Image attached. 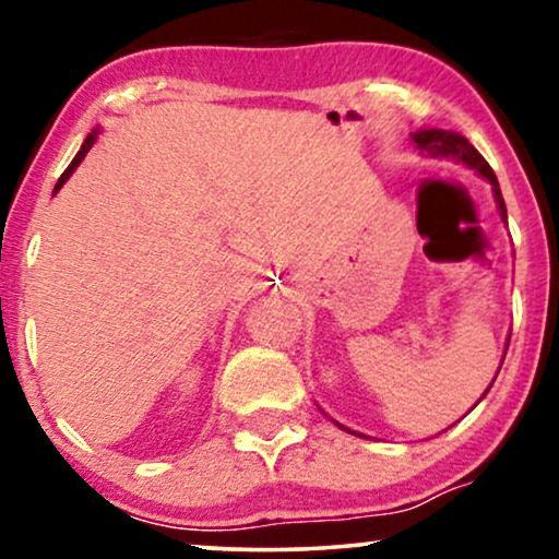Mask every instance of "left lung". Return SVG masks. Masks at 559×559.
<instances>
[{
	"label": "left lung",
	"instance_id": "1",
	"mask_svg": "<svg viewBox=\"0 0 559 559\" xmlns=\"http://www.w3.org/2000/svg\"><path fill=\"white\" fill-rule=\"evenodd\" d=\"M412 142H415L417 150H423L425 155L438 157V159H455V163H463L465 167H471V170H476L480 178H486L488 182H491L496 205H499L501 218L507 221V203H503L499 180H496L491 165L486 163L484 155H480V152L473 147V144L465 140L463 134L445 132V129H417V132H412ZM488 389H491V386H488ZM488 389H486V392H488ZM335 425H338V423H335ZM338 427H341V430H348V427H343V425H338ZM348 432L356 435L354 430H348Z\"/></svg>",
	"mask_w": 559,
	"mask_h": 559
}]
</instances>
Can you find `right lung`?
<instances>
[{"mask_svg":"<svg viewBox=\"0 0 559 559\" xmlns=\"http://www.w3.org/2000/svg\"><path fill=\"white\" fill-rule=\"evenodd\" d=\"M96 134H98V129H94V132H91V134L86 136V142H83V144H81L79 155H75V157H73V163H71V165H68V170H66L63 175H60V180H58V186H56V190H60V188H63V182H66L68 178H71V173L75 170V167H79V165H81V159H83V157H86V152L91 150V144H94V142H96Z\"/></svg>","mask_w":559,"mask_h":559,"instance_id":"1","label":"right lung"}]
</instances>
